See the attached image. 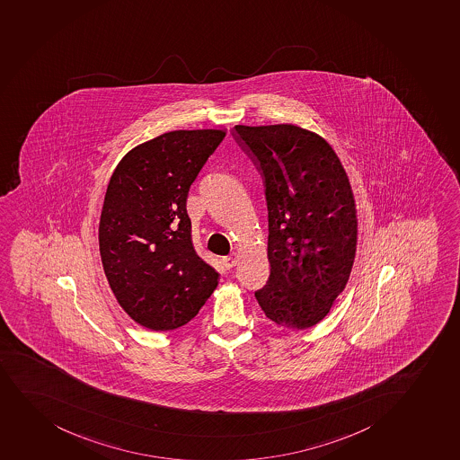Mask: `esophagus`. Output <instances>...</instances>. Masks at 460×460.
<instances>
[{
    "label": "esophagus",
    "instance_id": "1",
    "mask_svg": "<svg viewBox=\"0 0 460 460\" xmlns=\"http://www.w3.org/2000/svg\"><path fill=\"white\" fill-rule=\"evenodd\" d=\"M223 263H224V266H226V268H227V270H232V268H234V266H236V263H237L236 252H232V254H230V256L224 257Z\"/></svg>",
    "mask_w": 460,
    "mask_h": 460
}]
</instances>
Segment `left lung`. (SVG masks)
<instances>
[{
    "mask_svg": "<svg viewBox=\"0 0 460 460\" xmlns=\"http://www.w3.org/2000/svg\"><path fill=\"white\" fill-rule=\"evenodd\" d=\"M233 136L265 180L271 272L254 296L276 324L309 329L329 314L353 268L349 177L321 136L294 124L234 126Z\"/></svg>",
    "mask_w": 460,
    "mask_h": 460,
    "instance_id": "left-lung-1",
    "label": "left lung"
}]
</instances>
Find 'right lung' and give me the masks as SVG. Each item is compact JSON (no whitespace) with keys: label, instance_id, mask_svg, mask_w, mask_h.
Returning <instances> with one entry per match:
<instances>
[{"label":"right lung","instance_id":"add662e5","mask_svg":"<svg viewBox=\"0 0 460 460\" xmlns=\"http://www.w3.org/2000/svg\"><path fill=\"white\" fill-rule=\"evenodd\" d=\"M224 137L170 131L127 153L111 174L98 228L102 268L119 305L146 329H179L218 285L195 252L186 199Z\"/></svg>","mask_w":460,"mask_h":460}]
</instances>
